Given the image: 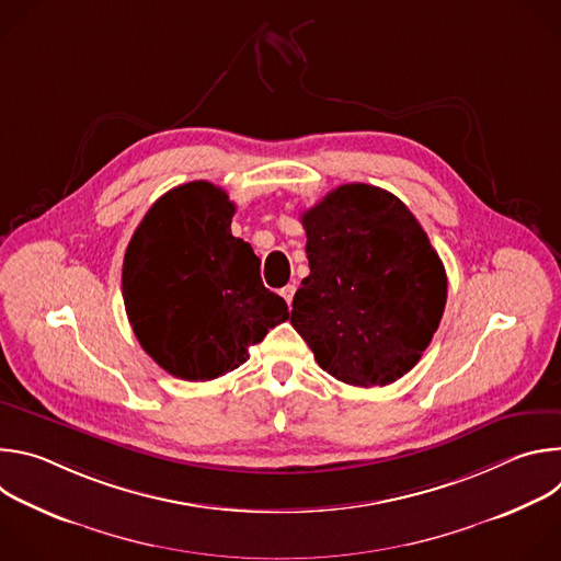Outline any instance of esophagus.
<instances>
[{
  "mask_svg": "<svg viewBox=\"0 0 561 561\" xmlns=\"http://www.w3.org/2000/svg\"><path fill=\"white\" fill-rule=\"evenodd\" d=\"M295 290H297V288H295L293 284H288V286H284V288L279 290V295L286 299L288 306H290V301H293V297H295Z\"/></svg>",
  "mask_w": 561,
  "mask_h": 561,
  "instance_id": "obj_1",
  "label": "esophagus"
}]
</instances>
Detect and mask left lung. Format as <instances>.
Listing matches in <instances>:
<instances>
[{
	"label": "left lung",
	"mask_w": 561,
	"mask_h": 561,
	"mask_svg": "<svg viewBox=\"0 0 561 561\" xmlns=\"http://www.w3.org/2000/svg\"><path fill=\"white\" fill-rule=\"evenodd\" d=\"M310 275L290 324L317 364L353 386L407 375L437 331L446 271L431 239L392 193L344 184L301 213Z\"/></svg>",
	"instance_id": "left-lung-1"
}]
</instances>
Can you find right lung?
Segmentation results:
<instances>
[{
  "mask_svg": "<svg viewBox=\"0 0 561 561\" xmlns=\"http://www.w3.org/2000/svg\"><path fill=\"white\" fill-rule=\"evenodd\" d=\"M234 204L210 182L159 197L130 237L122 268L128 322L167 373L208 381L249 359V346L288 319L260 277V257L232 237Z\"/></svg>",
  "mask_w": 561,
  "mask_h": 561,
  "instance_id": "obj_1",
  "label": "right lung"
}]
</instances>
